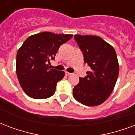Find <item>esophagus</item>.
Wrapping results in <instances>:
<instances>
[{
	"instance_id": "esophagus-1",
	"label": "esophagus",
	"mask_w": 135,
	"mask_h": 135,
	"mask_svg": "<svg viewBox=\"0 0 135 135\" xmlns=\"http://www.w3.org/2000/svg\"><path fill=\"white\" fill-rule=\"evenodd\" d=\"M65 75H66L67 76H69V75H71L72 74H71V73H68V72H65Z\"/></svg>"
}]
</instances>
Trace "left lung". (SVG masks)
I'll list each match as a JSON object with an SVG mask.
<instances>
[{
	"label": "left lung",
	"instance_id": "obj_1",
	"mask_svg": "<svg viewBox=\"0 0 135 135\" xmlns=\"http://www.w3.org/2000/svg\"><path fill=\"white\" fill-rule=\"evenodd\" d=\"M74 37L91 71L86 77H79L73 97L85 105H99L109 97L116 83L119 73L116 53L99 36L76 34Z\"/></svg>",
	"mask_w": 135,
	"mask_h": 135
}]
</instances>
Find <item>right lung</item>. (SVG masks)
Segmentation results:
<instances>
[{
	"label": "right lung",
	"instance_id": "add662e5",
	"mask_svg": "<svg viewBox=\"0 0 135 135\" xmlns=\"http://www.w3.org/2000/svg\"><path fill=\"white\" fill-rule=\"evenodd\" d=\"M73 34L41 32L29 36L17 53V79L27 94L32 99H47L54 94L56 85L65 76L63 71L49 68L58 49Z\"/></svg>",
	"mask_w": 135,
	"mask_h": 135
}]
</instances>
